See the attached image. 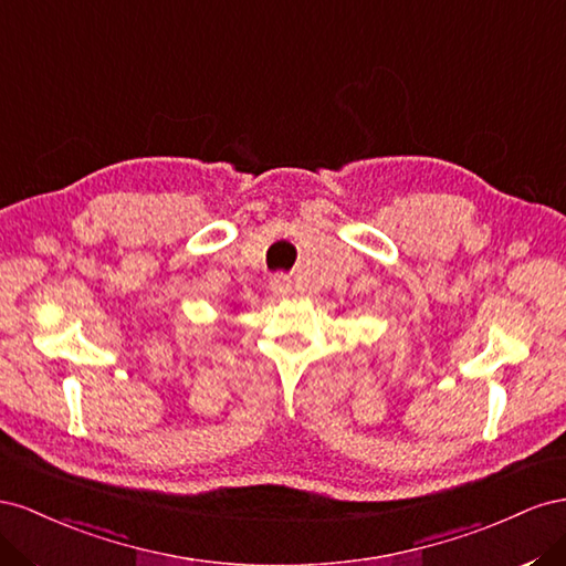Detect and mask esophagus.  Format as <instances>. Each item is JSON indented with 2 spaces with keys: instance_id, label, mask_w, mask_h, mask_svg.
<instances>
[{
  "instance_id": "obj_1",
  "label": "esophagus",
  "mask_w": 566,
  "mask_h": 566,
  "mask_svg": "<svg viewBox=\"0 0 566 566\" xmlns=\"http://www.w3.org/2000/svg\"><path fill=\"white\" fill-rule=\"evenodd\" d=\"M270 289L277 296H286V294H292L294 282H292V277H289V274L280 272V274H274V277L270 280Z\"/></svg>"
}]
</instances>
